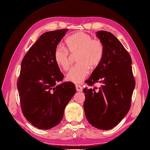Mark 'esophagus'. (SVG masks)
I'll list each match as a JSON object with an SVG mask.
<instances>
[{
    "label": "esophagus",
    "instance_id": "obj_1",
    "mask_svg": "<svg viewBox=\"0 0 150 150\" xmlns=\"http://www.w3.org/2000/svg\"><path fill=\"white\" fill-rule=\"evenodd\" d=\"M76 90H77V91H80L82 92V87L81 86H79V85H76Z\"/></svg>",
    "mask_w": 150,
    "mask_h": 150
}]
</instances>
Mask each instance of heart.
I'll return each instance as SVG.
<instances>
[{"label":"heart","mask_w":150,"mask_h":150,"mask_svg":"<svg viewBox=\"0 0 150 150\" xmlns=\"http://www.w3.org/2000/svg\"><path fill=\"white\" fill-rule=\"evenodd\" d=\"M66 50L57 46L54 52V60L60 68L67 70L69 67V56L77 55V65L70 69L66 80L75 84L82 83L90 73V68L95 69L100 64L104 55V46L98 39H92L87 33L79 31L69 36L65 40Z\"/></svg>","instance_id":"obj_1"}]
</instances>
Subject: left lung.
Here are the masks:
<instances>
[{"label": "left lung", "instance_id": "8db88e82", "mask_svg": "<svg viewBox=\"0 0 150 150\" xmlns=\"http://www.w3.org/2000/svg\"><path fill=\"white\" fill-rule=\"evenodd\" d=\"M96 35L103 44V58L86 82L90 86L97 82L102 84L98 89H84V110L89 123L108 130L128 113L135 82L131 57L117 38L103 30L96 32Z\"/></svg>", "mask_w": 150, "mask_h": 150}]
</instances>
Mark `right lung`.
Here are the masks:
<instances>
[{
	"mask_svg": "<svg viewBox=\"0 0 150 150\" xmlns=\"http://www.w3.org/2000/svg\"><path fill=\"white\" fill-rule=\"evenodd\" d=\"M68 30L43 33L21 63L17 89L22 111L38 129H49L58 125L76 92L73 82L57 84L62 81L64 75L54 60V52Z\"/></svg>",
	"mask_w": 150,
	"mask_h": 150,
	"instance_id": "1",
	"label": "right lung"
}]
</instances>
